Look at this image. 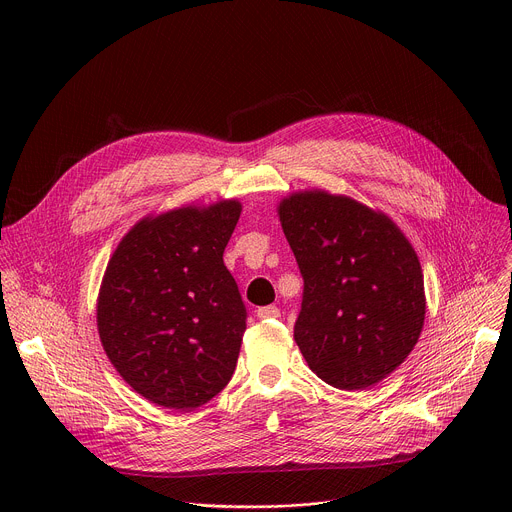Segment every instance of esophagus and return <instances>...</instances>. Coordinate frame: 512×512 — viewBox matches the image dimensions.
I'll return each instance as SVG.
<instances>
[{
	"label": "esophagus",
	"mask_w": 512,
	"mask_h": 512,
	"mask_svg": "<svg viewBox=\"0 0 512 512\" xmlns=\"http://www.w3.org/2000/svg\"><path fill=\"white\" fill-rule=\"evenodd\" d=\"M257 318L267 320V318H279V308L277 306H263L257 310Z\"/></svg>",
	"instance_id": "obj_1"
}]
</instances>
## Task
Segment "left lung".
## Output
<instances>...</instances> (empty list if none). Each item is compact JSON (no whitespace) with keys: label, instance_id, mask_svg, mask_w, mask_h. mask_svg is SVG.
<instances>
[{"label":"left lung","instance_id":"8db88e82","mask_svg":"<svg viewBox=\"0 0 512 512\" xmlns=\"http://www.w3.org/2000/svg\"><path fill=\"white\" fill-rule=\"evenodd\" d=\"M279 221L304 277L294 338L308 367L344 391L391 375L425 318L409 241L385 214L320 190L285 198Z\"/></svg>","mask_w":512,"mask_h":512}]
</instances>
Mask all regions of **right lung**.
<instances>
[{
	"instance_id": "obj_1",
	"label": "right lung",
	"mask_w": 512,
	"mask_h": 512,
	"mask_svg": "<svg viewBox=\"0 0 512 512\" xmlns=\"http://www.w3.org/2000/svg\"><path fill=\"white\" fill-rule=\"evenodd\" d=\"M241 204L143 218L115 249L97 326L117 373L148 401L192 411L231 381L247 308L223 253Z\"/></svg>"
}]
</instances>
